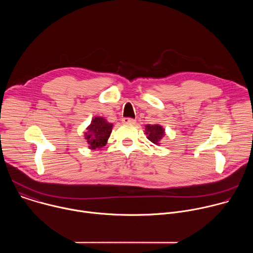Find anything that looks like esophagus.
<instances>
[{"mask_svg":"<svg viewBox=\"0 0 253 253\" xmlns=\"http://www.w3.org/2000/svg\"><path fill=\"white\" fill-rule=\"evenodd\" d=\"M122 122L125 123V124H135L136 121H135L134 119H132V118L126 117V118H123V119H122Z\"/></svg>","mask_w":253,"mask_h":253,"instance_id":"esophagus-1","label":"esophagus"}]
</instances>
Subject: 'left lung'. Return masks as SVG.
I'll return each mask as SVG.
<instances>
[{"mask_svg":"<svg viewBox=\"0 0 253 253\" xmlns=\"http://www.w3.org/2000/svg\"><path fill=\"white\" fill-rule=\"evenodd\" d=\"M146 135H147V138L148 140H150L152 143L156 144V145H158L160 140L163 138V136L165 135V132H164V129L160 126V125H146Z\"/></svg>","mask_w":253,"mask_h":253,"instance_id":"1","label":"left lung"}]
</instances>
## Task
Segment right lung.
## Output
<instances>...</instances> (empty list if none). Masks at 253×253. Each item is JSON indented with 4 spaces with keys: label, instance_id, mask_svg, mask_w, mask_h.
I'll list each match as a JSON object with an SVG mask.
<instances>
[{
    "label": "right lung",
    "instance_id": "1",
    "mask_svg": "<svg viewBox=\"0 0 253 253\" xmlns=\"http://www.w3.org/2000/svg\"><path fill=\"white\" fill-rule=\"evenodd\" d=\"M113 124L107 122L103 117H95L87 127L85 138L90 149H97L105 146L112 132Z\"/></svg>",
    "mask_w": 253,
    "mask_h": 253
}]
</instances>
